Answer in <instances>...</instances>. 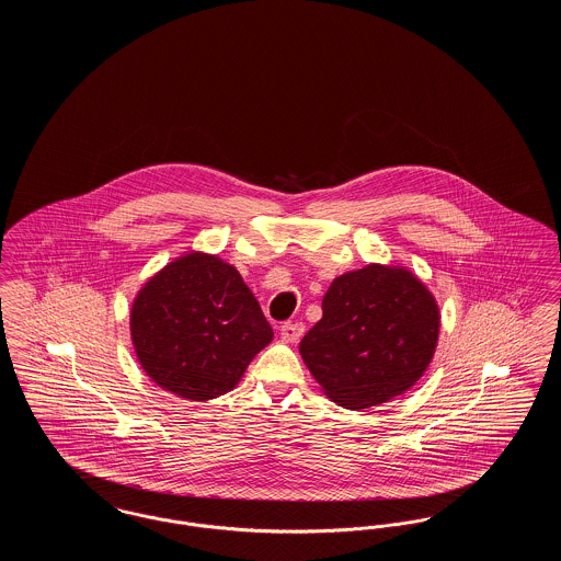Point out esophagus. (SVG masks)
Returning a JSON list of instances; mask_svg holds the SVG:
<instances>
[{
  "mask_svg": "<svg viewBox=\"0 0 561 561\" xmlns=\"http://www.w3.org/2000/svg\"><path fill=\"white\" fill-rule=\"evenodd\" d=\"M279 334L286 343H298L300 336L305 334V325L300 321H286L279 325Z\"/></svg>",
  "mask_w": 561,
  "mask_h": 561,
  "instance_id": "esophagus-1",
  "label": "esophagus"
}]
</instances>
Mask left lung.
I'll list each match as a JSON object with an SVG mask.
<instances>
[{
  "label": "left lung",
  "mask_w": 561,
  "mask_h": 561,
  "mask_svg": "<svg viewBox=\"0 0 561 561\" xmlns=\"http://www.w3.org/2000/svg\"><path fill=\"white\" fill-rule=\"evenodd\" d=\"M300 355L323 393L364 410L405 393L425 374L439 339V307L405 267L366 265L336 277Z\"/></svg>",
  "instance_id": "left-lung-1"
}]
</instances>
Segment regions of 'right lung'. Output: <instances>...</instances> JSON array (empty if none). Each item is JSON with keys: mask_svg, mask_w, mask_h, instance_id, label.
Here are the masks:
<instances>
[{"mask_svg": "<svg viewBox=\"0 0 561 561\" xmlns=\"http://www.w3.org/2000/svg\"><path fill=\"white\" fill-rule=\"evenodd\" d=\"M130 334L147 376L193 401L231 391L254 355L273 341L240 271L195 250L168 263L138 290Z\"/></svg>", "mask_w": 561, "mask_h": 561, "instance_id": "obj_1", "label": "right lung"}]
</instances>
